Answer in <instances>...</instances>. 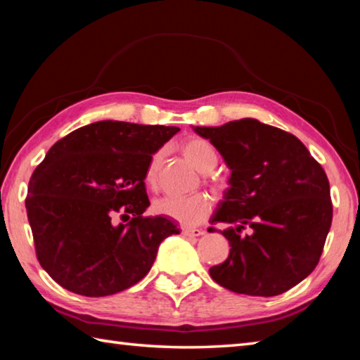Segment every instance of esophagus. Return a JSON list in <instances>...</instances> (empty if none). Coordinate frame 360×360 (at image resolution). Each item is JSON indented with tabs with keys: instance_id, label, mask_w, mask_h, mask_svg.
Returning a JSON list of instances; mask_svg holds the SVG:
<instances>
[{
	"instance_id": "34e87169",
	"label": "esophagus",
	"mask_w": 360,
	"mask_h": 360,
	"mask_svg": "<svg viewBox=\"0 0 360 360\" xmlns=\"http://www.w3.org/2000/svg\"><path fill=\"white\" fill-rule=\"evenodd\" d=\"M205 231L202 229H197V227H184L182 229V235L184 236H202Z\"/></svg>"
}]
</instances>
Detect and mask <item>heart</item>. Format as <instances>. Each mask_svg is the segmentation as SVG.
Segmentation results:
<instances>
[{
	"mask_svg": "<svg viewBox=\"0 0 360 360\" xmlns=\"http://www.w3.org/2000/svg\"><path fill=\"white\" fill-rule=\"evenodd\" d=\"M181 152L192 165L202 173H210L217 165V154L212 146L203 138L191 136L181 143ZM162 152H155L150 157L146 168L144 181L149 188H155L158 182V169L162 163ZM157 214L172 217L174 221L186 225L202 222L210 212V200L202 193H195L191 197H163L154 203Z\"/></svg>",
	"mask_w": 360,
	"mask_h": 360,
	"instance_id": "obj_1",
	"label": "heart"
}]
</instances>
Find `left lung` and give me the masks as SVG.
Listing matches in <instances>:
<instances>
[{
  "instance_id": "obj_1",
  "label": "left lung",
  "mask_w": 360,
  "mask_h": 360,
  "mask_svg": "<svg viewBox=\"0 0 360 360\" xmlns=\"http://www.w3.org/2000/svg\"><path fill=\"white\" fill-rule=\"evenodd\" d=\"M222 155L229 187L211 217L225 222L230 254L210 268L236 294L273 297L303 281L322 254L332 224L324 169L297 136L257 119L192 127ZM253 230L249 236L239 231Z\"/></svg>"
}]
</instances>
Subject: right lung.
<instances>
[{
	"mask_svg": "<svg viewBox=\"0 0 360 360\" xmlns=\"http://www.w3.org/2000/svg\"><path fill=\"white\" fill-rule=\"evenodd\" d=\"M178 127L100 120L71 131L28 184L27 214L41 266L85 297L117 294L148 275L160 243L179 229L149 208L144 174ZM132 216L129 224L117 217Z\"/></svg>",
	"mask_w": 360,
	"mask_h": 360,
	"instance_id": "add662e5",
	"label": "right lung"
}]
</instances>
